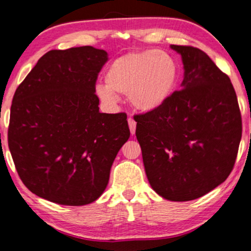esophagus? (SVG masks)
<instances>
[{
	"instance_id": "34e87169",
	"label": "esophagus",
	"mask_w": 251,
	"mask_h": 251,
	"mask_svg": "<svg viewBox=\"0 0 251 251\" xmlns=\"http://www.w3.org/2000/svg\"><path fill=\"white\" fill-rule=\"evenodd\" d=\"M128 123H129L130 132H131V135H135V132H136V126H137L136 121H135V120H133L132 118H129V119H128Z\"/></svg>"
}]
</instances>
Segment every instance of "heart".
Wrapping results in <instances>:
<instances>
[{
	"label": "heart",
	"instance_id": "b5f03b06",
	"mask_svg": "<svg viewBox=\"0 0 251 251\" xmlns=\"http://www.w3.org/2000/svg\"><path fill=\"white\" fill-rule=\"evenodd\" d=\"M179 68L170 53L157 49L137 51L116 58L105 75L106 85H98L102 100L114 101L115 95H128L140 111H153L162 106L176 87Z\"/></svg>",
	"mask_w": 251,
	"mask_h": 251
}]
</instances>
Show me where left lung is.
<instances>
[{
  "mask_svg": "<svg viewBox=\"0 0 251 251\" xmlns=\"http://www.w3.org/2000/svg\"><path fill=\"white\" fill-rule=\"evenodd\" d=\"M181 54L184 80L159 108L135 116L136 137L151 186L170 201L209 193L229 176L242 120L231 80L198 48L171 46Z\"/></svg>",
  "mask_w": 251,
  "mask_h": 251,
  "instance_id": "8db88e82",
  "label": "left lung"
}]
</instances>
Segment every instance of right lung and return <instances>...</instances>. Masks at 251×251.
I'll use <instances>...</instances> for the list:
<instances>
[{
	"instance_id": "1",
	"label": "right lung",
	"mask_w": 251,
	"mask_h": 251,
	"mask_svg": "<svg viewBox=\"0 0 251 251\" xmlns=\"http://www.w3.org/2000/svg\"><path fill=\"white\" fill-rule=\"evenodd\" d=\"M107 61L85 46L51 50L12 99L8 144L17 173L37 197L64 205L97 200L129 139L126 113L99 112L96 82Z\"/></svg>"
}]
</instances>
